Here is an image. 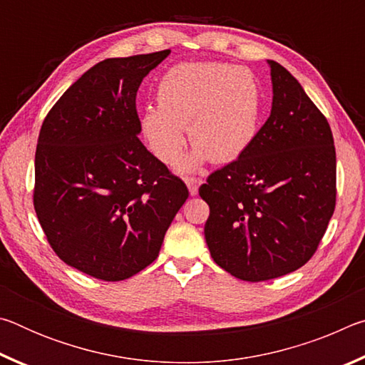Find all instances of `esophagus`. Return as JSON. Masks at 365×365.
Masks as SVG:
<instances>
[{
	"instance_id": "1",
	"label": "esophagus",
	"mask_w": 365,
	"mask_h": 365,
	"mask_svg": "<svg viewBox=\"0 0 365 365\" xmlns=\"http://www.w3.org/2000/svg\"><path fill=\"white\" fill-rule=\"evenodd\" d=\"M185 183H187V187H188V190H190V195H191V196H196V195H197V188H200V185H201L200 178L187 177V178H185Z\"/></svg>"
}]
</instances>
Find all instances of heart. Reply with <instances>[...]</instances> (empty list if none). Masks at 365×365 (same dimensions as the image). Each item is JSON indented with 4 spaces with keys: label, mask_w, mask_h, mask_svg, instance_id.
<instances>
[{
    "label": "heart",
    "mask_w": 365,
    "mask_h": 365,
    "mask_svg": "<svg viewBox=\"0 0 365 365\" xmlns=\"http://www.w3.org/2000/svg\"><path fill=\"white\" fill-rule=\"evenodd\" d=\"M261 95L245 67L222 63H185L164 73L158 106L140 114L141 135L160 163L172 165L185 148L183 127L195 150L182 170H195L207 159L230 163L248 150L257 132Z\"/></svg>",
    "instance_id": "heart-1"
}]
</instances>
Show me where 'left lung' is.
<instances>
[{"instance_id": "8db88e82", "label": "left lung", "mask_w": 365, "mask_h": 365, "mask_svg": "<svg viewBox=\"0 0 365 365\" xmlns=\"http://www.w3.org/2000/svg\"><path fill=\"white\" fill-rule=\"evenodd\" d=\"M269 119L242 156L209 175L200 196L214 262L246 282L299 269L335 211L336 154L324 114L275 61Z\"/></svg>"}]
</instances>
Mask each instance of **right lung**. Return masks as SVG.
Returning a JSON list of instances; mask_svg holds the SVG:
<instances>
[{
    "label": "right lung",
    "instance_id": "1",
    "mask_svg": "<svg viewBox=\"0 0 365 365\" xmlns=\"http://www.w3.org/2000/svg\"><path fill=\"white\" fill-rule=\"evenodd\" d=\"M169 54L101 61L43 120L36 217L59 259L95 279L119 282L148 267L188 197L185 183L138 138L137 91Z\"/></svg>",
    "mask_w": 365,
    "mask_h": 365
}]
</instances>
